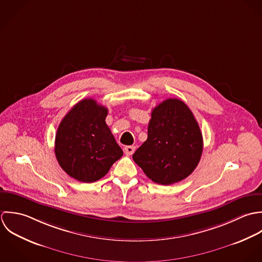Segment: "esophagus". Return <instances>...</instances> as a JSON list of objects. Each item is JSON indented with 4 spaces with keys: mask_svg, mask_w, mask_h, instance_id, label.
Returning <instances> with one entry per match:
<instances>
[{
    "mask_svg": "<svg viewBox=\"0 0 262 262\" xmlns=\"http://www.w3.org/2000/svg\"><path fill=\"white\" fill-rule=\"evenodd\" d=\"M135 150H136V147H135V146H126V147H124V149H123L124 154L127 155V156L133 155L134 152H135Z\"/></svg>",
    "mask_w": 262,
    "mask_h": 262,
    "instance_id": "34e87169",
    "label": "esophagus"
}]
</instances>
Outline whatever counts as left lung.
Here are the masks:
<instances>
[{"instance_id": "obj_1", "label": "left lung", "mask_w": 262, "mask_h": 262, "mask_svg": "<svg viewBox=\"0 0 262 262\" xmlns=\"http://www.w3.org/2000/svg\"><path fill=\"white\" fill-rule=\"evenodd\" d=\"M147 141L133 155L154 182L170 185L189 176L203 154V135L193 113L183 101L169 98L156 106Z\"/></svg>"}]
</instances>
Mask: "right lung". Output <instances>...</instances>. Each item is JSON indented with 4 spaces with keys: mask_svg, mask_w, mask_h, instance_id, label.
Wrapping results in <instances>:
<instances>
[{
    "mask_svg": "<svg viewBox=\"0 0 262 262\" xmlns=\"http://www.w3.org/2000/svg\"><path fill=\"white\" fill-rule=\"evenodd\" d=\"M107 113V108L94 99H83L57 127L55 157L62 170L78 181L99 180L123 155L105 122Z\"/></svg>",
    "mask_w": 262,
    "mask_h": 262,
    "instance_id": "1",
    "label": "right lung"
}]
</instances>
